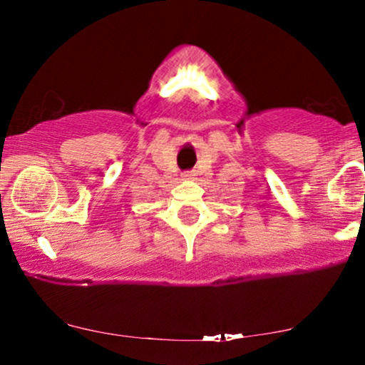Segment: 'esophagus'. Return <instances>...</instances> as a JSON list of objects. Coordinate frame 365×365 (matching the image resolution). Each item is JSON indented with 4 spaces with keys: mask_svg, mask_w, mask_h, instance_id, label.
<instances>
[{
    "mask_svg": "<svg viewBox=\"0 0 365 365\" xmlns=\"http://www.w3.org/2000/svg\"><path fill=\"white\" fill-rule=\"evenodd\" d=\"M181 176H182V179H191V178L194 176V174H192L191 171H186V173H182Z\"/></svg>",
    "mask_w": 365,
    "mask_h": 365,
    "instance_id": "1",
    "label": "esophagus"
}]
</instances>
